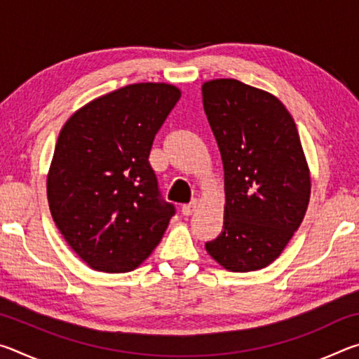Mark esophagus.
<instances>
[{
	"instance_id": "34e87169",
	"label": "esophagus",
	"mask_w": 359,
	"mask_h": 359,
	"mask_svg": "<svg viewBox=\"0 0 359 359\" xmlns=\"http://www.w3.org/2000/svg\"><path fill=\"white\" fill-rule=\"evenodd\" d=\"M196 208H198V201H196V199H194V201H191L190 204H184V205H182V214L187 215V217L191 215L193 212L196 210Z\"/></svg>"
}]
</instances>
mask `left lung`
Returning <instances> with one entry per match:
<instances>
[{
	"instance_id": "obj_1",
	"label": "left lung",
	"mask_w": 359,
	"mask_h": 359,
	"mask_svg": "<svg viewBox=\"0 0 359 359\" xmlns=\"http://www.w3.org/2000/svg\"><path fill=\"white\" fill-rule=\"evenodd\" d=\"M224 171V222L205 250L250 272L278 258L306 215L311 174L293 117L274 95L236 79L203 83Z\"/></svg>"
}]
</instances>
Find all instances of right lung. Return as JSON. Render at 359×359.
I'll use <instances>...</instances> for the list:
<instances>
[{
  "instance_id": "1",
  "label": "right lung",
  "mask_w": 359,
  "mask_h": 359,
  "mask_svg": "<svg viewBox=\"0 0 359 359\" xmlns=\"http://www.w3.org/2000/svg\"><path fill=\"white\" fill-rule=\"evenodd\" d=\"M179 100L169 83L126 85L79 109L60 131L48 208L92 269L130 272L160 244L175 209L161 199L149 155Z\"/></svg>"
}]
</instances>
